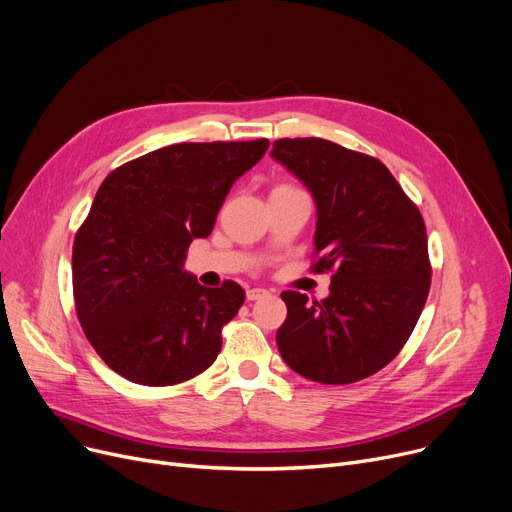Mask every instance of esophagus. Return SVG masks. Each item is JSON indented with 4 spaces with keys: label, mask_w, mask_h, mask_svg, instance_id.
Returning <instances> with one entry per match:
<instances>
[{
    "label": "esophagus",
    "mask_w": 512,
    "mask_h": 512,
    "mask_svg": "<svg viewBox=\"0 0 512 512\" xmlns=\"http://www.w3.org/2000/svg\"><path fill=\"white\" fill-rule=\"evenodd\" d=\"M267 294H270V290H265V288H249L247 290V299L249 301H259V299L267 297Z\"/></svg>",
    "instance_id": "obj_1"
}]
</instances>
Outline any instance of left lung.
Here are the masks:
<instances>
[{"instance_id":"1","label":"left lung","mask_w":512,"mask_h":512,"mask_svg":"<svg viewBox=\"0 0 512 512\" xmlns=\"http://www.w3.org/2000/svg\"><path fill=\"white\" fill-rule=\"evenodd\" d=\"M272 157L315 199V263L330 297L284 290L276 342L286 365L319 384H353L405 346L427 301L432 263L417 205L380 159L326 139H278Z\"/></svg>"}]
</instances>
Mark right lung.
<instances>
[{
	"instance_id": "right-lung-1",
	"label": "right lung",
	"mask_w": 512,
	"mask_h": 512,
	"mask_svg": "<svg viewBox=\"0 0 512 512\" xmlns=\"http://www.w3.org/2000/svg\"><path fill=\"white\" fill-rule=\"evenodd\" d=\"M267 147V139L178 143L126 161L101 182L74 236L72 290L87 340L122 378L174 386L220 355L222 328L245 290L232 280L201 286L184 259Z\"/></svg>"
}]
</instances>
